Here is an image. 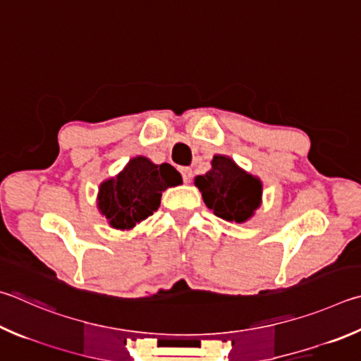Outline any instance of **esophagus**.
Returning a JSON list of instances; mask_svg holds the SVG:
<instances>
[{
  "label": "esophagus",
  "mask_w": 361,
  "mask_h": 361,
  "mask_svg": "<svg viewBox=\"0 0 361 361\" xmlns=\"http://www.w3.org/2000/svg\"><path fill=\"white\" fill-rule=\"evenodd\" d=\"M180 172L183 175V181H185V183L191 181V176H192V170L191 169H189V167H181Z\"/></svg>",
  "instance_id": "obj_1"
}]
</instances>
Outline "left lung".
Returning <instances> with one entry per match:
<instances>
[{"instance_id":"1","label":"left lung","mask_w":361,"mask_h":361,"mask_svg":"<svg viewBox=\"0 0 361 361\" xmlns=\"http://www.w3.org/2000/svg\"><path fill=\"white\" fill-rule=\"evenodd\" d=\"M195 188L202 192L205 205L228 222H246L262 203V181L241 169L226 154H216L212 169L205 175L195 176Z\"/></svg>"}]
</instances>
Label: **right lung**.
<instances>
[{
  "instance_id": "add662e5",
  "label": "right lung",
  "mask_w": 361,
  "mask_h": 361,
  "mask_svg": "<svg viewBox=\"0 0 361 361\" xmlns=\"http://www.w3.org/2000/svg\"><path fill=\"white\" fill-rule=\"evenodd\" d=\"M181 183L180 172L170 164L135 156L120 173L101 183L97 209L112 228L130 231L159 208L166 189Z\"/></svg>"
}]
</instances>
